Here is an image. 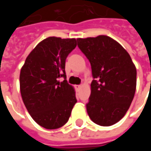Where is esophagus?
I'll list each match as a JSON object with an SVG mask.
<instances>
[{"label": "esophagus", "mask_w": 151, "mask_h": 151, "mask_svg": "<svg viewBox=\"0 0 151 151\" xmlns=\"http://www.w3.org/2000/svg\"><path fill=\"white\" fill-rule=\"evenodd\" d=\"M81 87H82V86H81V85H77V86H75V88H76V90H77V91H79V90H80V88H81Z\"/></svg>", "instance_id": "34e87169"}]
</instances>
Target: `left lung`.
Returning a JSON list of instances; mask_svg holds the SVG:
<instances>
[{
  "label": "left lung",
  "instance_id": "1",
  "mask_svg": "<svg viewBox=\"0 0 151 151\" xmlns=\"http://www.w3.org/2000/svg\"><path fill=\"white\" fill-rule=\"evenodd\" d=\"M91 65L93 81L86 111L101 126L117 123L125 115L135 95L137 70L129 54L106 35L77 39Z\"/></svg>",
  "mask_w": 151,
  "mask_h": 151
}]
</instances>
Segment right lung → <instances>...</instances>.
Masks as SVG:
<instances>
[{
  "label": "right lung",
  "instance_id": "1",
  "mask_svg": "<svg viewBox=\"0 0 151 151\" xmlns=\"http://www.w3.org/2000/svg\"><path fill=\"white\" fill-rule=\"evenodd\" d=\"M77 46L75 39L48 37L28 55L20 72V91L33 120L47 129L67 123L77 103L66 80L65 60ZM65 80L60 82L59 78Z\"/></svg>",
  "mask_w": 151,
  "mask_h": 151
}]
</instances>
